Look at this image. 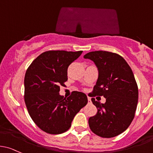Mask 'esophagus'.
<instances>
[{
	"mask_svg": "<svg viewBox=\"0 0 153 153\" xmlns=\"http://www.w3.org/2000/svg\"><path fill=\"white\" fill-rule=\"evenodd\" d=\"M88 102H89V103H91V100L90 97H88Z\"/></svg>",
	"mask_w": 153,
	"mask_h": 153,
	"instance_id": "1",
	"label": "esophagus"
}]
</instances>
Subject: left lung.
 I'll return each mask as SVG.
<instances>
[{"label": "left lung", "mask_w": 153, "mask_h": 153, "mask_svg": "<svg viewBox=\"0 0 153 153\" xmlns=\"http://www.w3.org/2000/svg\"><path fill=\"white\" fill-rule=\"evenodd\" d=\"M83 57L93 61L99 72L90 97L106 99L102 104L91 98L97 112L89 117V128L100 137H114L127 130L134 118L139 98L134 75L126 61L115 53L92 51Z\"/></svg>", "instance_id": "8db88e82"}]
</instances>
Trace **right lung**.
Segmentation results:
<instances>
[{
	"label": "right lung",
	"mask_w": 153,
	"mask_h": 153,
	"mask_svg": "<svg viewBox=\"0 0 153 153\" xmlns=\"http://www.w3.org/2000/svg\"><path fill=\"white\" fill-rule=\"evenodd\" d=\"M83 51H49L40 54L25 72L24 100L34 123L45 133L61 134L70 129L74 117L87 104V97L72 91L67 98L59 94L67 81L70 64Z\"/></svg>",
	"instance_id": "add662e5"
}]
</instances>
